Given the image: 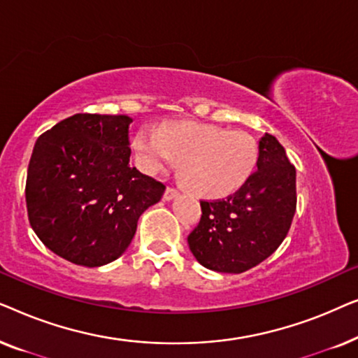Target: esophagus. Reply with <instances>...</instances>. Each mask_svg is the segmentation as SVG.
Here are the masks:
<instances>
[{
  "mask_svg": "<svg viewBox=\"0 0 358 358\" xmlns=\"http://www.w3.org/2000/svg\"><path fill=\"white\" fill-rule=\"evenodd\" d=\"M178 197H179V190L178 189H174V187L166 189V192H164V200H166V202H171V200H174V199H178Z\"/></svg>",
  "mask_w": 358,
  "mask_h": 358,
  "instance_id": "34e87169",
  "label": "esophagus"
}]
</instances>
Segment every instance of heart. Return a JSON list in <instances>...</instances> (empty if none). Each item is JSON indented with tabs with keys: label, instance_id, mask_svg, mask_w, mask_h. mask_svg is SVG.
Masks as SVG:
<instances>
[{
	"label": "heart",
	"instance_id": "heart-1",
	"mask_svg": "<svg viewBox=\"0 0 358 358\" xmlns=\"http://www.w3.org/2000/svg\"><path fill=\"white\" fill-rule=\"evenodd\" d=\"M135 161L146 174L164 173L179 163L185 187L197 197L223 199L238 192L257 163L251 136L203 122L143 125L134 136Z\"/></svg>",
	"mask_w": 358,
	"mask_h": 358
}]
</instances>
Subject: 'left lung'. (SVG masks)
<instances>
[{
	"label": "left lung",
	"mask_w": 358,
	"mask_h": 358,
	"mask_svg": "<svg viewBox=\"0 0 358 358\" xmlns=\"http://www.w3.org/2000/svg\"><path fill=\"white\" fill-rule=\"evenodd\" d=\"M257 171L234 195L200 202L202 218L189 234L203 267L241 273L271 256L285 239L296 210V171L275 136L259 140Z\"/></svg>",
	"instance_id": "left-lung-1"
}]
</instances>
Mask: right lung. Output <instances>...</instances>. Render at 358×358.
Masks as SVG:
<instances>
[{"mask_svg": "<svg viewBox=\"0 0 358 358\" xmlns=\"http://www.w3.org/2000/svg\"><path fill=\"white\" fill-rule=\"evenodd\" d=\"M129 115L75 114L38 136L26 202L38 239L76 266H106L127 251L140 215L166 187L130 166Z\"/></svg>", "mask_w": 358, "mask_h": 358, "instance_id": "1", "label": "right lung"}]
</instances>
